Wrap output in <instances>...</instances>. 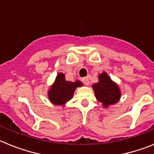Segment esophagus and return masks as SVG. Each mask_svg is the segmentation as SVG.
I'll return each instance as SVG.
<instances>
[{
	"instance_id": "1",
	"label": "esophagus",
	"mask_w": 154,
	"mask_h": 154,
	"mask_svg": "<svg viewBox=\"0 0 154 154\" xmlns=\"http://www.w3.org/2000/svg\"><path fill=\"white\" fill-rule=\"evenodd\" d=\"M82 81L84 82L85 85H89V80H88V77H84L82 79Z\"/></svg>"
}]
</instances>
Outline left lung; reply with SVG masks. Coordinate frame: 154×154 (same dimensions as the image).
<instances>
[{"mask_svg":"<svg viewBox=\"0 0 154 154\" xmlns=\"http://www.w3.org/2000/svg\"><path fill=\"white\" fill-rule=\"evenodd\" d=\"M98 78L99 81L92 86L97 99L103 103L104 107H108L118 102L121 94L117 85L105 72L100 74Z\"/></svg>","mask_w":154,"mask_h":154,"instance_id":"left-lung-1","label":"left lung"}]
</instances>
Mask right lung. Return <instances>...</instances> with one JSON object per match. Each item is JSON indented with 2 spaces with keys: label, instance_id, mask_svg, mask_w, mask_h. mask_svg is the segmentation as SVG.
I'll return each mask as SVG.
<instances>
[{
  "label": "right lung",
  "instance_id": "1",
  "mask_svg": "<svg viewBox=\"0 0 154 154\" xmlns=\"http://www.w3.org/2000/svg\"><path fill=\"white\" fill-rule=\"evenodd\" d=\"M80 86H82V84L79 81L75 82L66 81L63 73H59L54 85L49 91V100L55 105H63L71 99L73 91Z\"/></svg>",
  "mask_w": 154,
  "mask_h": 154
}]
</instances>
